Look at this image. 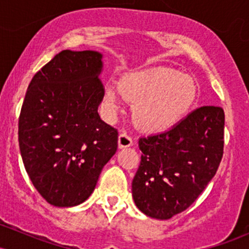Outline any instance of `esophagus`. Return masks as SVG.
Wrapping results in <instances>:
<instances>
[{
    "label": "esophagus",
    "instance_id": "1",
    "mask_svg": "<svg viewBox=\"0 0 249 249\" xmlns=\"http://www.w3.org/2000/svg\"><path fill=\"white\" fill-rule=\"evenodd\" d=\"M133 142L131 137L128 136L127 133L123 132L119 134L118 137V147L119 148H124V147H128V146H132Z\"/></svg>",
    "mask_w": 249,
    "mask_h": 249
}]
</instances>
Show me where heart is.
I'll use <instances>...</instances> for the list:
<instances>
[{
	"instance_id": "obj_1",
	"label": "heart",
	"mask_w": 249,
	"mask_h": 249,
	"mask_svg": "<svg viewBox=\"0 0 249 249\" xmlns=\"http://www.w3.org/2000/svg\"><path fill=\"white\" fill-rule=\"evenodd\" d=\"M196 87L190 77L167 68L127 73L121 82H108L104 102L113 115L125 99L134 103L132 118L147 132H159L176 125L196 101Z\"/></svg>"
}]
</instances>
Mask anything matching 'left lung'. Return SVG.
Wrapping results in <instances>:
<instances>
[{
	"label": "left lung",
	"instance_id": "left-lung-1",
	"mask_svg": "<svg viewBox=\"0 0 249 249\" xmlns=\"http://www.w3.org/2000/svg\"><path fill=\"white\" fill-rule=\"evenodd\" d=\"M224 126L221 107H201L170 130L139 139L142 160L132 181L136 206L159 220L190 207L215 176Z\"/></svg>",
	"mask_w": 249,
	"mask_h": 249
}]
</instances>
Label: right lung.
<instances>
[{"label": "right lung", "instance_id": "1", "mask_svg": "<svg viewBox=\"0 0 249 249\" xmlns=\"http://www.w3.org/2000/svg\"><path fill=\"white\" fill-rule=\"evenodd\" d=\"M98 51L63 50L31 79L18 119L25 171L56 207H73L95 190L118 147V132L98 115L104 97Z\"/></svg>", "mask_w": 249, "mask_h": 249}]
</instances>
